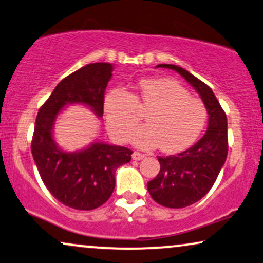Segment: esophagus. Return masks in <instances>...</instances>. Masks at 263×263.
Wrapping results in <instances>:
<instances>
[{"label": "esophagus", "mask_w": 263, "mask_h": 263, "mask_svg": "<svg viewBox=\"0 0 263 263\" xmlns=\"http://www.w3.org/2000/svg\"><path fill=\"white\" fill-rule=\"evenodd\" d=\"M144 157V154L140 153V152H134V153H132V159L134 160H142Z\"/></svg>", "instance_id": "esophagus-1"}]
</instances>
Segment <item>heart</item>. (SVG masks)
<instances>
[{
	"label": "heart",
	"instance_id": "obj_1",
	"mask_svg": "<svg viewBox=\"0 0 263 263\" xmlns=\"http://www.w3.org/2000/svg\"><path fill=\"white\" fill-rule=\"evenodd\" d=\"M149 106L143 126L132 133L139 121L138 110ZM107 127L119 141H131L141 149L159 147L165 153H178L195 143L207 120V110L198 98L172 78H143L136 91L110 90L104 98Z\"/></svg>",
	"mask_w": 263,
	"mask_h": 263
}]
</instances>
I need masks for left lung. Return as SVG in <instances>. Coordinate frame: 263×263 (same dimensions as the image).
Here are the masks:
<instances>
[{
    "instance_id": "obj_1",
    "label": "left lung",
    "mask_w": 263,
    "mask_h": 263,
    "mask_svg": "<svg viewBox=\"0 0 263 263\" xmlns=\"http://www.w3.org/2000/svg\"><path fill=\"white\" fill-rule=\"evenodd\" d=\"M186 80L200 94L208 114L203 137L176 156L158 157L160 172L147 187L157 203L167 208H183L200 201L216 182L228 156L227 115L213 90L185 68L162 63Z\"/></svg>"
}]
</instances>
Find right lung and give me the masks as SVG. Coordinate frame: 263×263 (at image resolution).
Returning <instances> with one entry per match:
<instances>
[{"label": "right lung", "mask_w": 263, "mask_h": 263, "mask_svg": "<svg viewBox=\"0 0 263 263\" xmlns=\"http://www.w3.org/2000/svg\"><path fill=\"white\" fill-rule=\"evenodd\" d=\"M114 65L96 62L67 76L39 109L31 154L44 185L65 205L80 211L100 207L115 189V173L131 160L126 147L93 141L83 149H62L53 137V127L62 110L73 104L87 106L103 118L104 94L111 80Z\"/></svg>", "instance_id": "right-lung-1"}]
</instances>
